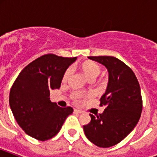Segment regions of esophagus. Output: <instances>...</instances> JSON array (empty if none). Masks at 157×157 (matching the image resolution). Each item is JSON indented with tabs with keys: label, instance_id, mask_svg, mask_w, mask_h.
I'll return each instance as SVG.
<instances>
[{
	"label": "esophagus",
	"instance_id": "34e87169",
	"mask_svg": "<svg viewBox=\"0 0 157 157\" xmlns=\"http://www.w3.org/2000/svg\"><path fill=\"white\" fill-rule=\"evenodd\" d=\"M74 112L75 113H78V114H81L82 113V111H81V110H78V109H74Z\"/></svg>",
	"mask_w": 157,
	"mask_h": 157
}]
</instances>
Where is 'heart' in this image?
Returning <instances> with one entry per match:
<instances>
[{
	"label": "heart",
	"mask_w": 157,
	"mask_h": 157,
	"mask_svg": "<svg viewBox=\"0 0 157 157\" xmlns=\"http://www.w3.org/2000/svg\"><path fill=\"white\" fill-rule=\"evenodd\" d=\"M82 70L85 72L87 77H88L90 80L93 81L97 77V76L99 75L101 71V67H99V65L94 63V62L92 61H88L82 64ZM71 68L69 67L65 71L63 74V79H62V81L63 83H66L67 81H68L69 77L71 76ZM82 97H84V94L81 92H77V91H75V92H72L71 94V98L73 99H79V98H81Z\"/></svg>",
	"instance_id": "heart-1"
}]
</instances>
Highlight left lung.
Segmentation results:
<instances>
[{
    "label": "left lung",
    "mask_w": 157,
    "mask_h": 157,
    "mask_svg": "<svg viewBox=\"0 0 157 157\" xmlns=\"http://www.w3.org/2000/svg\"><path fill=\"white\" fill-rule=\"evenodd\" d=\"M104 65L109 73L107 90L100 98L102 114H90L84 125L87 139L99 147H110L121 142L136 126L143 109L140 86L132 69L112 56H90Z\"/></svg>",
    "instance_id": "left-lung-1"
}]
</instances>
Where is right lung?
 <instances>
[{"label":"right lung","mask_w":157,"mask_h":157,"mask_svg":"<svg viewBox=\"0 0 157 157\" xmlns=\"http://www.w3.org/2000/svg\"><path fill=\"white\" fill-rule=\"evenodd\" d=\"M76 57L48 54L21 71L10 92V106L18 125L29 136L45 141L59 132L71 107H60L50 101L51 90L59 89L67 68Z\"/></svg>","instance_id":"right-lung-1"}]
</instances>
